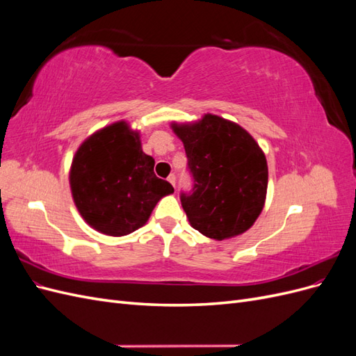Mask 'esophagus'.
<instances>
[{"label":"esophagus","mask_w":356,"mask_h":356,"mask_svg":"<svg viewBox=\"0 0 356 356\" xmlns=\"http://www.w3.org/2000/svg\"><path fill=\"white\" fill-rule=\"evenodd\" d=\"M168 181L170 182V184L172 186H174L175 187V182H177V177L174 175V174H172V175H169V178H168Z\"/></svg>","instance_id":"1"}]
</instances>
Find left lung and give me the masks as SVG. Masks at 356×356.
Segmentation results:
<instances>
[{"mask_svg":"<svg viewBox=\"0 0 356 356\" xmlns=\"http://www.w3.org/2000/svg\"><path fill=\"white\" fill-rule=\"evenodd\" d=\"M170 127L184 144L195 182L191 193H181L191 227L213 241L251 229L264 208L268 181L258 143L238 123L215 114Z\"/></svg>","mask_w":356,"mask_h":356,"instance_id":"left-lung-1","label":"left lung"}]
</instances>
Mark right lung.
Listing matches in <instances>:
<instances>
[{"label": "right lung", "instance_id": "obj_1", "mask_svg": "<svg viewBox=\"0 0 356 356\" xmlns=\"http://www.w3.org/2000/svg\"><path fill=\"white\" fill-rule=\"evenodd\" d=\"M139 132L124 120L86 138L70 170L72 199L83 220L106 236L143 227L157 202L174 193L154 174V159L143 152Z\"/></svg>", "mask_w": 356, "mask_h": 356}]
</instances>
